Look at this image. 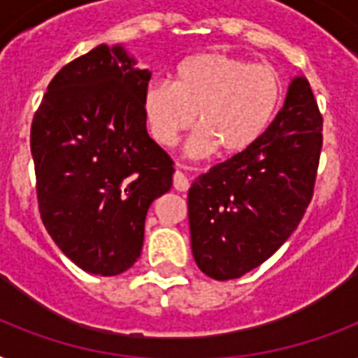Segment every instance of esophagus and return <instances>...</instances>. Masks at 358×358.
Listing matches in <instances>:
<instances>
[{
    "instance_id": "obj_1",
    "label": "esophagus",
    "mask_w": 358,
    "mask_h": 358,
    "mask_svg": "<svg viewBox=\"0 0 358 358\" xmlns=\"http://www.w3.org/2000/svg\"><path fill=\"white\" fill-rule=\"evenodd\" d=\"M173 185H174V189L182 191V193H184V191L189 189V178H187L184 173L176 171L173 176Z\"/></svg>"
}]
</instances>
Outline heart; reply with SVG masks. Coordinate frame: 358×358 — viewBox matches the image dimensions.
Masks as SVG:
<instances>
[{"instance_id": "obj_1", "label": "heart", "mask_w": 358, "mask_h": 358, "mask_svg": "<svg viewBox=\"0 0 358 358\" xmlns=\"http://www.w3.org/2000/svg\"><path fill=\"white\" fill-rule=\"evenodd\" d=\"M282 102V81L267 64L221 52L184 59L174 81L152 80L143 91V111L150 134L163 146L199 122L187 143L193 157L219 150L243 154L260 141Z\"/></svg>"}]
</instances>
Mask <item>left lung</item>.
<instances>
[{
    "label": "left lung",
    "instance_id": "1",
    "mask_svg": "<svg viewBox=\"0 0 358 358\" xmlns=\"http://www.w3.org/2000/svg\"><path fill=\"white\" fill-rule=\"evenodd\" d=\"M322 129L310 83L297 76L260 141L191 184V250L204 275L239 278L292 236L314 193Z\"/></svg>",
    "mask_w": 358,
    "mask_h": 358
}]
</instances>
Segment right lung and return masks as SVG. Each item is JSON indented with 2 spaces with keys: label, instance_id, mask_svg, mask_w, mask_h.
I'll return each mask as SVG.
<instances>
[{
  "label": "right lung",
  "instance_id": "add662e5",
  "mask_svg": "<svg viewBox=\"0 0 358 358\" xmlns=\"http://www.w3.org/2000/svg\"><path fill=\"white\" fill-rule=\"evenodd\" d=\"M120 44L59 70L31 124L42 223L83 271L120 275L141 256L146 212L173 185V159L146 131L152 72Z\"/></svg>",
  "mask_w": 358,
  "mask_h": 358
}]
</instances>
